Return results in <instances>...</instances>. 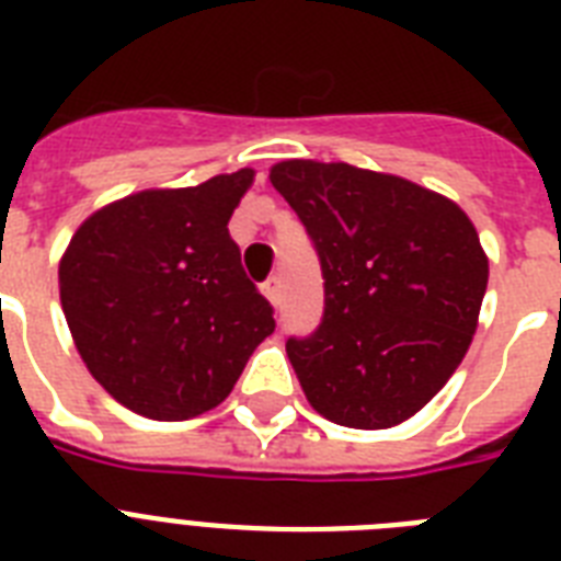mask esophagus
I'll list each match as a JSON object with an SVG mask.
<instances>
[{"mask_svg":"<svg viewBox=\"0 0 561 561\" xmlns=\"http://www.w3.org/2000/svg\"><path fill=\"white\" fill-rule=\"evenodd\" d=\"M262 294H264V299L271 302V306H279V279H276V276H271V279L262 285Z\"/></svg>","mask_w":561,"mask_h":561,"instance_id":"34e87169","label":"esophagus"}]
</instances>
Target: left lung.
<instances>
[{
  "instance_id": "left-lung-1",
  "label": "left lung",
  "mask_w": 561,
  "mask_h": 561,
  "mask_svg": "<svg viewBox=\"0 0 561 561\" xmlns=\"http://www.w3.org/2000/svg\"><path fill=\"white\" fill-rule=\"evenodd\" d=\"M271 183L306 224L325 279L320 329L285 346L308 404L358 431L401 425L478 332L489 282L478 229L445 194L350 162H276Z\"/></svg>"
}]
</instances>
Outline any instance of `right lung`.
<instances>
[{
	"instance_id": "add662e5",
	"label": "right lung",
	"mask_w": 561,
	"mask_h": 561,
	"mask_svg": "<svg viewBox=\"0 0 561 561\" xmlns=\"http://www.w3.org/2000/svg\"><path fill=\"white\" fill-rule=\"evenodd\" d=\"M255 171L101 206L60 255V306L92 378L139 416L218 408L276 329L229 238Z\"/></svg>"
}]
</instances>
